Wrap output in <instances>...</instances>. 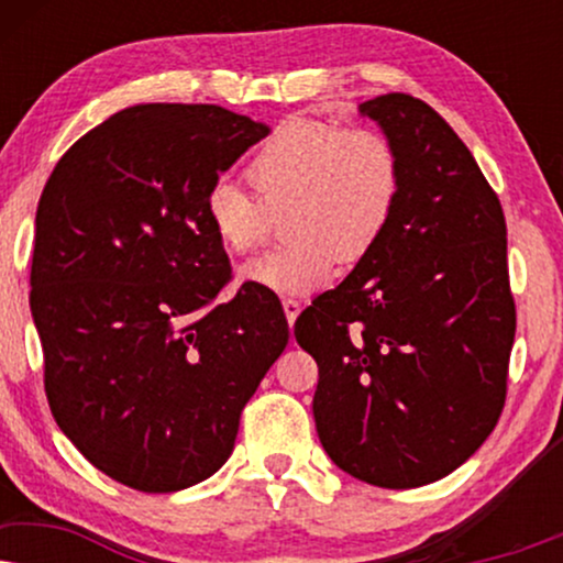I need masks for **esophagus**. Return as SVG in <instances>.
<instances>
[{"label":"esophagus","mask_w":563,"mask_h":563,"mask_svg":"<svg viewBox=\"0 0 563 563\" xmlns=\"http://www.w3.org/2000/svg\"><path fill=\"white\" fill-rule=\"evenodd\" d=\"M282 307H284V314H287L289 325H295V320L299 318V312H302V305H299L297 299L287 297V299H282Z\"/></svg>","instance_id":"1"}]
</instances>
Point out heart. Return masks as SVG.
Instances as JSON below:
<instances>
[{
	"label": "heart",
	"instance_id": "b5f03b06",
	"mask_svg": "<svg viewBox=\"0 0 563 563\" xmlns=\"http://www.w3.org/2000/svg\"><path fill=\"white\" fill-rule=\"evenodd\" d=\"M256 197L230 181L212 184L205 218L230 253L264 243L272 214H284L289 245L241 268V282L276 295H310L330 282L338 261L356 264L379 243L395 214L402 168L395 145L372 128L289 120L249 164Z\"/></svg>",
	"mask_w": 563,
	"mask_h": 563
}]
</instances>
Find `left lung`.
Segmentation results:
<instances>
[{
  "label": "left lung",
  "mask_w": 563,
  "mask_h": 563,
  "mask_svg": "<svg viewBox=\"0 0 563 563\" xmlns=\"http://www.w3.org/2000/svg\"><path fill=\"white\" fill-rule=\"evenodd\" d=\"M402 187L379 243L295 322L318 361L314 428L338 468L384 489L474 456L505 405L515 341L499 199L449 122L410 95L358 104Z\"/></svg>",
  "instance_id": "1"
}]
</instances>
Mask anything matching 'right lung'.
Segmentation results:
<instances>
[{"label": "right lung", "mask_w": 563, "mask_h": 563, "mask_svg": "<svg viewBox=\"0 0 563 563\" xmlns=\"http://www.w3.org/2000/svg\"><path fill=\"white\" fill-rule=\"evenodd\" d=\"M266 122L214 104H135L76 141L35 212L30 312L53 418L141 492L205 482L289 343L274 291L230 279L205 199Z\"/></svg>", "instance_id": "add662e5"}]
</instances>
